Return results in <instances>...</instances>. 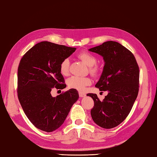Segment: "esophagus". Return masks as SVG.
Wrapping results in <instances>:
<instances>
[{
  "mask_svg": "<svg viewBox=\"0 0 157 157\" xmlns=\"http://www.w3.org/2000/svg\"><path fill=\"white\" fill-rule=\"evenodd\" d=\"M78 94H79V96L81 98H83V97L86 96V94H84V93H82V92H79Z\"/></svg>",
  "mask_w": 157,
  "mask_h": 157,
  "instance_id": "esophagus-1",
  "label": "esophagus"
}]
</instances>
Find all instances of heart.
Wrapping results in <instances>:
<instances>
[{
    "instance_id": "b5f03b06",
    "label": "heart",
    "mask_w": 157,
    "mask_h": 157,
    "mask_svg": "<svg viewBox=\"0 0 157 157\" xmlns=\"http://www.w3.org/2000/svg\"><path fill=\"white\" fill-rule=\"evenodd\" d=\"M78 57L81 59L86 65L89 66V71L92 75H96L100 72V68L97 65L98 59L94 54L87 52H81L78 54ZM70 61L68 58L64 59L59 65V71L63 76L69 75ZM92 81L89 77H82V76H72L68 80V85L70 88L75 89L80 91H83L86 87L91 84Z\"/></svg>"
}]
</instances>
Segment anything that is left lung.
Returning a JSON list of instances; mask_svg holds the SVG:
<instances>
[{
	"mask_svg": "<svg viewBox=\"0 0 157 157\" xmlns=\"http://www.w3.org/2000/svg\"><path fill=\"white\" fill-rule=\"evenodd\" d=\"M103 57V72L95 85L100 91H108L103 101L95 94L93 98L92 119L104 129H112L126 119L139 91L140 70L133 54L115 41H106L89 49Z\"/></svg>",
	"mask_w": 157,
	"mask_h": 157,
	"instance_id": "8db88e82",
	"label": "left lung"
}]
</instances>
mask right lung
I'll return each mask as SVG.
<instances>
[{
	"instance_id": "1",
	"label": "right lung",
	"mask_w": 157,
	"mask_h": 157,
	"mask_svg": "<svg viewBox=\"0 0 157 157\" xmlns=\"http://www.w3.org/2000/svg\"><path fill=\"white\" fill-rule=\"evenodd\" d=\"M76 49L43 41L28 50L20 60L17 71L19 101L30 122L44 132L58 129L78 99V91L75 89L54 98L51 94L54 87H66L59 65Z\"/></svg>"
}]
</instances>
